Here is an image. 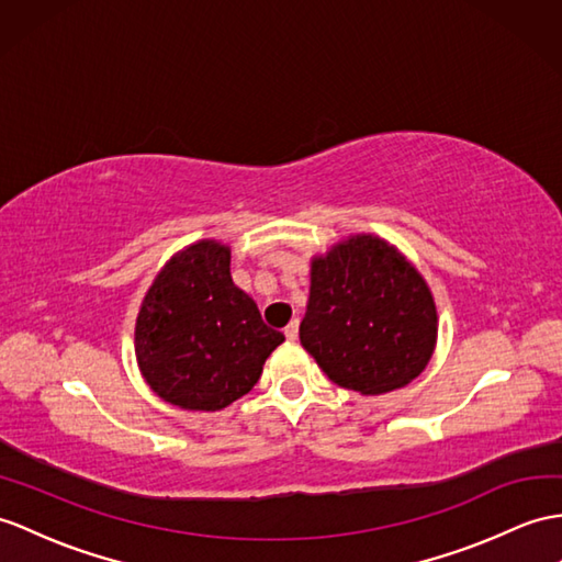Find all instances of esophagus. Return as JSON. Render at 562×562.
<instances>
[{"instance_id":"1","label":"esophagus","mask_w":562,"mask_h":562,"mask_svg":"<svg viewBox=\"0 0 562 562\" xmlns=\"http://www.w3.org/2000/svg\"><path fill=\"white\" fill-rule=\"evenodd\" d=\"M297 324H300V322H297V319H293V322H291L289 326H285V328H283V334H285V338H289V340H295V338H297Z\"/></svg>"}]
</instances>
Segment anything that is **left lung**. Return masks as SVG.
Wrapping results in <instances>:
<instances>
[{
    "label": "left lung",
    "instance_id": "8db88e82",
    "mask_svg": "<svg viewBox=\"0 0 562 562\" xmlns=\"http://www.w3.org/2000/svg\"><path fill=\"white\" fill-rule=\"evenodd\" d=\"M439 314L417 267L374 234H355L310 262L300 344L334 384L362 395L407 386L429 364Z\"/></svg>",
    "mask_w": 562,
    "mask_h": 562
}]
</instances>
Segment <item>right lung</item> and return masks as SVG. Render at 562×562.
Masks as SVG:
<instances>
[{
	"mask_svg": "<svg viewBox=\"0 0 562 562\" xmlns=\"http://www.w3.org/2000/svg\"><path fill=\"white\" fill-rule=\"evenodd\" d=\"M283 340L231 279V248L214 238L171 255L135 317L145 384L193 413H216L250 393Z\"/></svg>",
	"mask_w": 562,
	"mask_h": 562,
	"instance_id": "obj_1",
	"label": "right lung"
}]
</instances>
